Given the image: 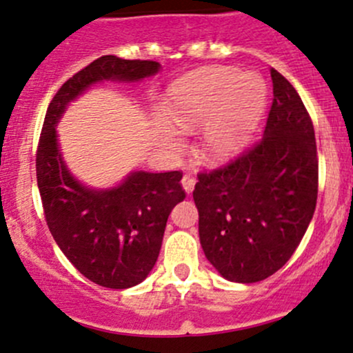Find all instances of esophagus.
I'll return each mask as SVG.
<instances>
[{
  "label": "esophagus",
  "instance_id": "esophagus-1",
  "mask_svg": "<svg viewBox=\"0 0 353 353\" xmlns=\"http://www.w3.org/2000/svg\"><path fill=\"white\" fill-rule=\"evenodd\" d=\"M181 183H183V190H184V193H186V194H191V193H193V190H194V183H196V181H194V177H193V176H190V174H186V176L183 177V181H181Z\"/></svg>",
  "mask_w": 353,
  "mask_h": 353
}]
</instances>
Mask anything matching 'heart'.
Here are the masks:
<instances>
[{"instance_id":"obj_1","label":"heart","mask_w":353,"mask_h":353,"mask_svg":"<svg viewBox=\"0 0 353 353\" xmlns=\"http://www.w3.org/2000/svg\"><path fill=\"white\" fill-rule=\"evenodd\" d=\"M268 87L254 71L206 68L176 81L169 88L165 110L183 130L205 123L203 155L225 162L249 143L266 108Z\"/></svg>"}]
</instances>
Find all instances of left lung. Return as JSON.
I'll return each mask as SVG.
<instances>
[{
  "label": "left lung",
  "mask_w": 353,
  "mask_h": 353,
  "mask_svg": "<svg viewBox=\"0 0 353 353\" xmlns=\"http://www.w3.org/2000/svg\"><path fill=\"white\" fill-rule=\"evenodd\" d=\"M263 140L232 163L199 174L193 198L206 259L229 282L254 283L279 272L301 244L318 198L311 117L275 68Z\"/></svg>",
  "instance_id": "obj_1"
}]
</instances>
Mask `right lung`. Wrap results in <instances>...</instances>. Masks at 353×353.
<instances>
[{"label": "right lung", "mask_w": 353, "mask_h": 353, "mask_svg": "<svg viewBox=\"0 0 353 353\" xmlns=\"http://www.w3.org/2000/svg\"><path fill=\"white\" fill-rule=\"evenodd\" d=\"M160 68L157 61L102 56L73 74L46 112L35 160L46 222L71 265L101 287L130 288L150 275L167 219L186 198L183 174L131 170L116 186H87L68 169L56 126L68 105L94 85L137 83Z\"/></svg>", "instance_id": "right-lung-1"}]
</instances>
